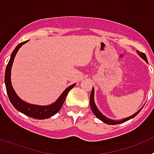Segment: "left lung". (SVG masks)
I'll return each instance as SVG.
<instances>
[{"label":"left lung","mask_w":154,"mask_h":154,"mask_svg":"<svg viewBox=\"0 0 154 154\" xmlns=\"http://www.w3.org/2000/svg\"><path fill=\"white\" fill-rule=\"evenodd\" d=\"M137 52L138 53V55H140V56L141 57V58H143V59H144V60L146 61V62H147V58H146V55L144 54V53L141 52V51H138L137 50ZM89 103H90V106H91V109H92V112H93L94 114H95V116H96V117L98 118L99 119H100L101 121H103V123H106V124H109V125H116V124H120V123H124V122H126V121L130 120V119H133V117H135L137 115V114L139 113V112H140L141 109H143V107L141 109H140L137 111L136 113H134L133 115L130 116H129V117L127 118H125V119H121V120H114V119H109V118H107L106 116H105L104 115H103V114L101 113V112L99 111V109H98V108L96 107V104H95V101H94V88L92 87V92H91V95H90V98H89Z\"/></svg>","instance_id":"obj_1"}]
</instances>
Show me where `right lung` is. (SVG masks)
<instances>
[{"label": "right lung", "mask_w": 154, "mask_h": 154, "mask_svg": "<svg viewBox=\"0 0 154 154\" xmlns=\"http://www.w3.org/2000/svg\"><path fill=\"white\" fill-rule=\"evenodd\" d=\"M28 41L23 42L17 45V47L14 48V50L12 52L11 55L10 60L7 65L6 70H5V82L6 85L7 92H8V98L10 99L11 103L13 105L14 107L19 111L22 112L24 115L28 116L29 117L34 118L36 119H45L50 118L51 116L56 114L57 112L61 109L62 105L65 100V98L67 96L69 91L72 89L73 87L75 85V83L70 85L68 88H66L65 91L62 93L58 99L54 103L48 106H38V105L30 104V103H26L23 101L22 99L18 97L15 91L14 90L13 87L11 85V67L13 64L14 59L17 54L19 48L21 47L24 44H25Z\"/></svg>", "instance_id": "right-lung-1"}]
</instances>
